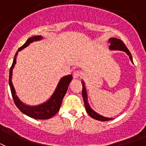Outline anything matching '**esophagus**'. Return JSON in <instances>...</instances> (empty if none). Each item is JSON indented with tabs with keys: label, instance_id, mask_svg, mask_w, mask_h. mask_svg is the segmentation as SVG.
<instances>
[{
	"label": "esophagus",
	"instance_id": "obj_1",
	"mask_svg": "<svg viewBox=\"0 0 146 146\" xmlns=\"http://www.w3.org/2000/svg\"><path fill=\"white\" fill-rule=\"evenodd\" d=\"M82 75V72H81V71H78V70H77V71H74V73H73V77H74V78H78L81 77Z\"/></svg>",
	"mask_w": 146,
	"mask_h": 146
}]
</instances>
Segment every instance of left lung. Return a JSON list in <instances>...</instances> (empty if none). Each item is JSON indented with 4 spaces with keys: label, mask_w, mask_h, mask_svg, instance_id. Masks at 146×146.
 Returning a JSON list of instances; mask_svg holds the SVG:
<instances>
[{
    "label": "left lung",
    "mask_w": 146,
    "mask_h": 146,
    "mask_svg": "<svg viewBox=\"0 0 146 146\" xmlns=\"http://www.w3.org/2000/svg\"><path fill=\"white\" fill-rule=\"evenodd\" d=\"M109 43H110V46H109V48L111 50H119V51H123L125 52H126V54L129 56V58L132 62V57H131V54L130 53V51H129V49L127 48V47L125 46V44H124V42L120 39H118V38H110L109 39ZM82 97H83V100H84V102H85V109H86V111L87 113L92 118H93L94 119H96V120H99V121H110L111 120V119L110 118H106V117H104V116H102L100 115H98V113H96L95 111H93L91 107L88 105V98H87V92H86V89H85V83L84 82H82Z\"/></svg>",
    "instance_id": "8db88e82"
}]
</instances>
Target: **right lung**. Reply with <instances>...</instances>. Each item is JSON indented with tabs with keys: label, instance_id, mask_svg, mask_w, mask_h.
Returning a JSON list of instances; mask_svg holds the SVG:
<instances>
[{
	"label": "right lung",
	"instance_id": "obj_1",
	"mask_svg": "<svg viewBox=\"0 0 146 146\" xmlns=\"http://www.w3.org/2000/svg\"><path fill=\"white\" fill-rule=\"evenodd\" d=\"M41 38H42L41 36H34L32 38H28L27 41L21 48H18L17 53L15 54V58H14L11 67L10 68L9 85L10 88H11V95L12 97H13V99H14V102H15L16 106L19 108V110L21 112L27 115L31 118H33V119H51V117H53L60 109L63 98L66 94L70 82H72V74H69V75H67V76H64V77L62 78L60 80L58 85L56 88V90L54 91V92L50 98V99L48 102L44 103V104H41V105H39V106H27L24 105L19 100V98H17V95H15V90L14 88L13 85H12L11 82L12 71H13V68H14V67L16 64L17 52L21 51V50H22L23 48H26L27 45H29V44L33 42V41L40 40Z\"/></svg>",
	"mask_w": 146,
	"mask_h": 146
}]
</instances>
